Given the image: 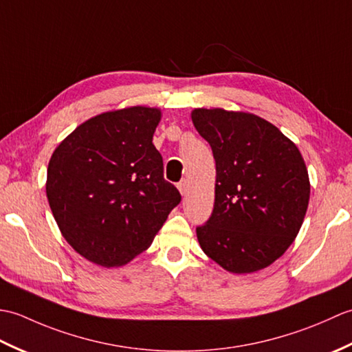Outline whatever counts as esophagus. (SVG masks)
Instances as JSON below:
<instances>
[{"label":"esophagus","instance_id":"1","mask_svg":"<svg viewBox=\"0 0 352 352\" xmlns=\"http://www.w3.org/2000/svg\"><path fill=\"white\" fill-rule=\"evenodd\" d=\"M177 188H178V190H180L182 195L186 197V195H188V192H189V182L188 180H183V182L178 183Z\"/></svg>","mask_w":352,"mask_h":352}]
</instances>
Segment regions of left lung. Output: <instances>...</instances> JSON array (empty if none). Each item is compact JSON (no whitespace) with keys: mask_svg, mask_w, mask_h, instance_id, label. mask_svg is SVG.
I'll return each mask as SVG.
<instances>
[{"mask_svg":"<svg viewBox=\"0 0 352 352\" xmlns=\"http://www.w3.org/2000/svg\"><path fill=\"white\" fill-rule=\"evenodd\" d=\"M216 162L214 207L197 228L201 248L233 274L280 258L300 233L310 180L298 146L266 119L223 109L192 110Z\"/></svg>","mask_w":352,"mask_h":352,"instance_id":"left-lung-1","label":"left lung"}]
</instances>
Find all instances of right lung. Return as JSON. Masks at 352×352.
Returning <instances> with one entry per match:
<instances>
[{
	"mask_svg": "<svg viewBox=\"0 0 352 352\" xmlns=\"http://www.w3.org/2000/svg\"><path fill=\"white\" fill-rule=\"evenodd\" d=\"M162 110L133 106L78 125L52 153L47 198L62 236L102 267L126 265L149 248L178 203L153 144Z\"/></svg>",
	"mask_w": 352,
	"mask_h": 352,
	"instance_id": "right-lung-1",
	"label": "right lung"
}]
</instances>
